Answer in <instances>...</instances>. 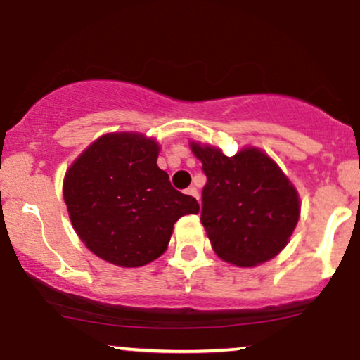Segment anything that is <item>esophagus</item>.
I'll list each match as a JSON object with an SVG mask.
<instances>
[{
  "mask_svg": "<svg viewBox=\"0 0 360 360\" xmlns=\"http://www.w3.org/2000/svg\"><path fill=\"white\" fill-rule=\"evenodd\" d=\"M186 193H188L189 196H193L194 200L200 201V193H198V189H196V188H189V189H186Z\"/></svg>",
  "mask_w": 360,
  "mask_h": 360,
  "instance_id": "1",
  "label": "esophagus"
}]
</instances>
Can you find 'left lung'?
Here are the masks:
<instances>
[{"label":"left lung","instance_id":"left-lung-1","mask_svg":"<svg viewBox=\"0 0 360 360\" xmlns=\"http://www.w3.org/2000/svg\"><path fill=\"white\" fill-rule=\"evenodd\" d=\"M189 147L206 174L201 223L214 254L238 267L276 257L300 220V196L288 176L257 147L232 157L200 142Z\"/></svg>","mask_w":360,"mask_h":360}]
</instances>
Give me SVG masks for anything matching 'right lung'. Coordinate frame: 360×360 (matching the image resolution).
Segmentation results:
<instances>
[{"label": "right lung", "mask_w": 360, "mask_h": 360, "mask_svg": "<svg viewBox=\"0 0 360 360\" xmlns=\"http://www.w3.org/2000/svg\"><path fill=\"white\" fill-rule=\"evenodd\" d=\"M159 150L155 139L113 131L94 140L65 172L62 193L74 230L106 262L146 266L166 252L174 223L200 212L157 166Z\"/></svg>", "instance_id": "right-lung-1"}]
</instances>
